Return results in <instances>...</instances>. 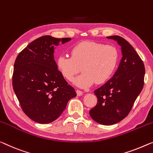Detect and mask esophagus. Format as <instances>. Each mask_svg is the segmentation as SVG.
Masks as SVG:
<instances>
[{
  "label": "esophagus",
  "mask_w": 153,
  "mask_h": 153,
  "mask_svg": "<svg viewBox=\"0 0 153 153\" xmlns=\"http://www.w3.org/2000/svg\"><path fill=\"white\" fill-rule=\"evenodd\" d=\"M76 94H77V96H81L83 95V91H81V90H77L76 91Z\"/></svg>",
  "instance_id": "1"
}]
</instances>
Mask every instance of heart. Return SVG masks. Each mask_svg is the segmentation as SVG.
Instances as JSON below:
<instances>
[{
	"label": "heart",
	"mask_w": 153,
	"mask_h": 153,
	"mask_svg": "<svg viewBox=\"0 0 153 153\" xmlns=\"http://www.w3.org/2000/svg\"><path fill=\"white\" fill-rule=\"evenodd\" d=\"M117 60L118 53L114 46L85 41L72 48L71 57L59 56L57 67L65 79L72 81L82 66L83 74L74 80V84L80 88H88L95 82L102 84L111 78Z\"/></svg>",
	"instance_id": "b5f03b06"
}]
</instances>
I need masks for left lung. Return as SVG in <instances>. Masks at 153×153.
<instances>
[{"mask_svg":"<svg viewBox=\"0 0 153 153\" xmlns=\"http://www.w3.org/2000/svg\"><path fill=\"white\" fill-rule=\"evenodd\" d=\"M121 47L122 59L111 79L94 90L98 102L90 111L91 118L102 125L116 124L127 116L144 86V63L133 47L118 36L107 37Z\"/></svg>","mask_w":153,"mask_h":153,"instance_id":"left-lung-1","label":"left lung"}]
</instances>
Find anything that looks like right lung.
<instances>
[{
	"instance_id": "1",
	"label": "right lung",
	"mask_w": 153,
	"mask_h": 153,
	"mask_svg": "<svg viewBox=\"0 0 153 153\" xmlns=\"http://www.w3.org/2000/svg\"><path fill=\"white\" fill-rule=\"evenodd\" d=\"M71 40L51 36L35 39L18 54L13 67V88L22 109L39 124L57 119L70 99L76 96L58 70L55 46Z\"/></svg>"
}]
</instances>
